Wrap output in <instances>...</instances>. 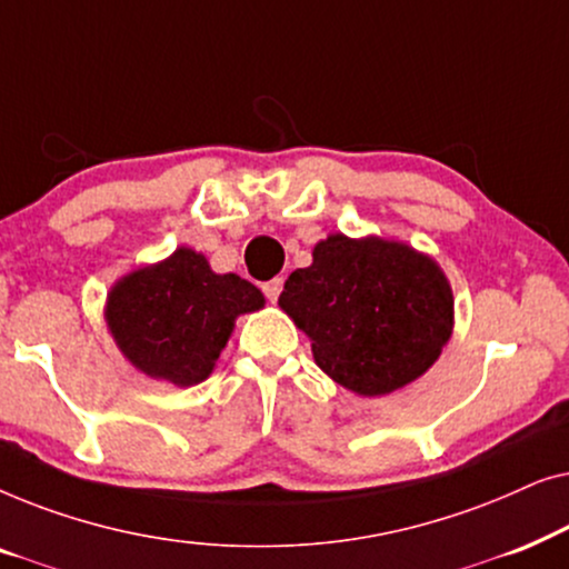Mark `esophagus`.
Instances as JSON below:
<instances>
[{"label": "esophagus", "instance_id": "esophagus-1", "mask_svg": "<svg viewBox=\"0 0 569 569\" xmlns=\"http://www.w3.org/2000/svg\"><path fill=\"white\" fill-rule=\"evenodd\" d=\"M282 284H284V279H282V277H274V279H269V282L263 284V292H267V298H269L271 302H277L279 292H282Z\"/></svg>", "mask_w": 569, "mask_h": 569}]
</instances>
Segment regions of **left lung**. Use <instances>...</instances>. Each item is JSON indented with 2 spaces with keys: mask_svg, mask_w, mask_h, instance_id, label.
I'll return each instance as SVG.
<instances>
[{
  "mask_svg": "<svg viewBox=\"0 0 569 569\" xmlns=\"http://www.w3.org/2000/svg\"><path fill=\"white\" fill-rule=\"evenodd\" d=\"M279 308L310 339L333 383L365 399L415 383L453 333V290L440 263L403 240L331 232L295 269Z\"/></svg>",
  "mask_w": 569,
  "mask_h": 569,
  "instance_id": "left-lung-1",
  "label": "left lung"
}]
</instances>
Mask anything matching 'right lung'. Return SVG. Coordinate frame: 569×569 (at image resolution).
Segmentation results:
<instances>
[{
	"instance_id": "obj_1",
	"label": "right lung",
	"mask_w": 569,
	"mask_h": 569,
	"mask_svg": "<svg viewBox=\"0 0 569 569\" xmlns=\"http://www.w3.org/2000/svg\"><path fill=\"white\" fill-rule=\"evenodd\" d=\"M263 302L248 279L217 274L204 253L178 246L168 259L116 279L103 316L131 368L189 388L212 376L238 318Z\"/></svg>"
}]
</instances>
